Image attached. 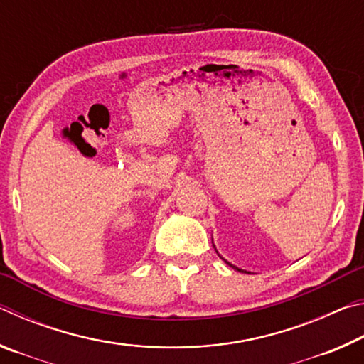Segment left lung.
Instances as JSON below:
<instances>
[{"label": "left lung", "instance_id": "1", "mask_svg": "<svg viewBox=\"0 0 364 364\" xmlns=\"http://www.w3.org/2000/svg\"><path fill=\"white\" fill-rule=\"evenodd\" d=\"M225 262H226V260H225ZM226 263H228V262H226ZM228 264H230V267H232L234 269H237V271H242V273H247V271H244V269H239L237 267H234V264H231V263H228Z\"/></svg>", "mask_w": 364, "mask_h": 364}]
</instances>
